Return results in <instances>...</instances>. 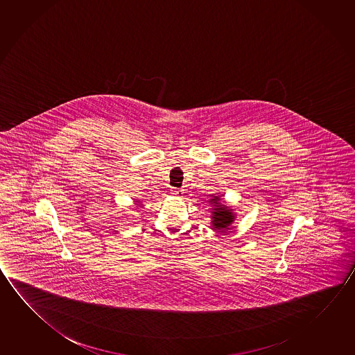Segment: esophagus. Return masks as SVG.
Returning a JSON list of instances; mask_svg holds the SVG:
<instances>
[{"instance_id": "esophagus-1", "label": "esophagus", "mask_w": 355, "mask_h": 355, "mask_svg": "<svg viewBox=\"0 0 355 355\" xmlns=\"http://www.w3.org/2000/svg\"><path fill=\"white\" fill-rule=\"evenodd\" d=\"M173 194H175V196H177V197H180V196H182V191H173Z\"/></svg>"}]
</instances>
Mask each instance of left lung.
Returning <instances> with one entry per match:
<instances>
[{"label": "left lung", "mask_w": 355, "mask_h": 355, "mask_svg": "<svg viewBox=\"0 0 355 355\" xmlns=\"http://www.w3.org/2000/svg\"><path fill=\"white\" fill-rule=\"evenodd\" d=\"M210 202L213 204V215H211V225L215 231H225V229H229L230 225L234 223L235 220V214L234 210L230 207H226L224 204L220 202V197L213 196V199H210Z\"/></svg>", "instance_id": "obj_1"}]
</instances>
